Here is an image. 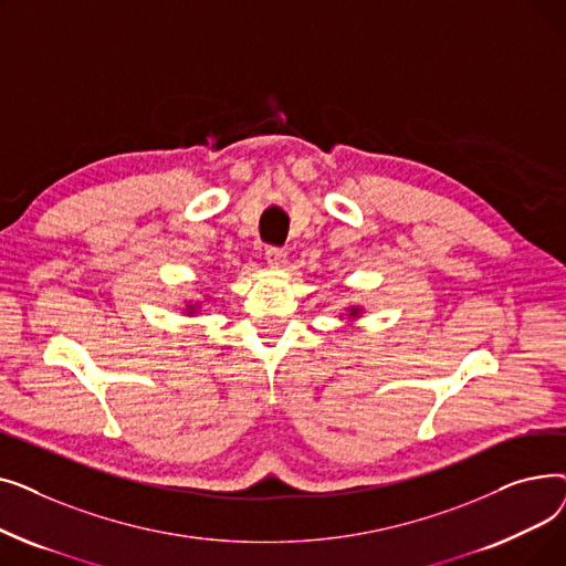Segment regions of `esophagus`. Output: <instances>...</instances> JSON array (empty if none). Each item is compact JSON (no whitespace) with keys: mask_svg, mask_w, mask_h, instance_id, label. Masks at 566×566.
Listing matches in <instances>:
<instances>
[{"mask_svg":"<svg viewBox=\"0 0 566 566\" xmlns=\"http://www.w3.org/2000/svg\"><path fill=\"white\" fill-rule=\"evenodd\" d=\"M265 261L271 268H284L286 265V252L280 248H268L265 250Z\"/></svg>","mask_w":566,"mask_h":566,"instance_id":"1","label":"esophagus"}]
</instances>
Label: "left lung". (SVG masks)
Returning a JSON list of instances; mask_svg holds the SVG:
<instances>
[{
  "mask_svg": "<svg viewBox=\"0 0 566 566\" xmlns=\"http://www.w3.org/2000/svg\"><path fill=\"white\" fill-rule=\"evenodd\" d=\"M365 314V307L363 305H346L344 312L339 314V321H344L346 325H353L358 318H363Z\"/></svg>",
  "mask_w": 566,
  "mask_h": 566,
  "instance_id": "8db88e82",
  "label": "left lung"
}]
</instances>
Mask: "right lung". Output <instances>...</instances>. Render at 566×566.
<instances>
[{"instance_id": "obj_1", "label": "right lung", "mask_w": 566, "mask_h": 566, "mask_svg": "<svg viewBox=\"0 0 566 566\" xmlns=\"http://www.w3.org/2000/svg\"><path fill=\"white\" fill-rule=\"evenodd\" d=\"M206 305H211V295H201L197 301H186V305L181 307L184 316H199L201 312H206Z\"/></svg>"}]
</instances>
